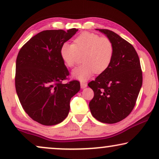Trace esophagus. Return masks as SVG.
I'll list each match as a JSON object with an SVG mask.
<instances>
[{
  "mask_svg": "<svg viewBox=\"0 0 159 159\" xmlns=\"http://www.w3.org/2000/svg\"><path fill=\"white\" fill-rule=\"evenodd\" d=\"M80 86H81L82 89H84L88 86V84L85 83V82H81V83H80Z\"/></svg>",
  "mask_w": 159,
  "mask_h": 159,
  "instance_id": "1",
  "label": "esophagus"
}]
</instances>
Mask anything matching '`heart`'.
<instances>
[{"label": "heart", "instance_id": "b5f03b06", "mask_svg": "<svg viewBox=\"0 0 159 159\" xmlns=\"http://www.w3.org/2000/svg\"><path fill=\"white\" fill-rule=\"evenodd\" d=\"M114 45L106 37L83 32L74 40V44L64 43L60 48V55L64 64L73 67L78 55L82 56L83 64L72 71V75L80 81L88 80L95 72L102 73L109 66L114 56Z\"/></svg>", "mask_w": 159, "mask_h": 159}]
</instances>
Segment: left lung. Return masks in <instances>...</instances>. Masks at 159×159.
<instances>
[{"label":"left lung","instance_id":"8db88e82","mask_svg":"<svg viewBox=\"0 0 159 159\" xmlns=\"http://www.w3.org/2000/svg\"><path fill=\"white\" fill-rule=\"evenodd\" d=\"M114 45V56L108 69L88 83L94 92L89 103L91 114L103 123L114 124L125 119L134 107L143 84L138 55L134 47L108 30L96 29Z\"/></svg>","mask_w":159,"mask_h":159}]
</instances>
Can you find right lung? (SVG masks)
Instances as JSON below:
<instances>
[{
    "label": "right lung",
    "mask_w": 159,
    "mask_h": 159,
    "mask_svg": "<svg viewBox=\"0 0 159 159\" xmlns=\"http://www.w3.org/2000/svg\"><path fill=\"white\" fill-rule=\"evenodd\" d=\"M78 31L45 30L27 41L16 62L15 87L21 105L34 121L45 126L68 116L70 100L80 90L77 80L63 84L69 71L60 55L62 44Z\"/></svg>",
    "instance_id": "obj_1"
}]
</instances>
